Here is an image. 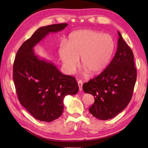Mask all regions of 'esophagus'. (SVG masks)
Masks as SVG:
<instances>
[{
    "mask_svg": "<svg viewBox=\"0 0 148 148\" xmlns=\"http://www.w3.org/2000/svg\"><path fill=\"white\" fill-rule=\"evenodd\" d=\"M77 83H78V86H79V90L80 92H81L83 90V88H82L83 87V81L81 80H79Z\"/></svg>",
    "mask_w": 148,
    "mask_h": 148,
    "instance_id": "1",
    "label": "esophagus"
}]
</instances>
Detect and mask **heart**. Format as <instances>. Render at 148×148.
<instances>
[{
	"label": "heart",
	"instance_id": "b5f03b06",
	"mask_svg": "<svg viewBox=\"0 0 148 148\" xmlns=\"http://www.w3.org/2000/svg\"><path fill=\"white\" fill-rule=\"evenodd\" d=\"M115 49L112 37L99 31L84 29L69 36L67 46H60L59 56L69 74H73L81 64L92 75L101 73L108 67Z\"/></svg>",
	"mask_w": 148,
	"mask_h": 148
}]
</instances>
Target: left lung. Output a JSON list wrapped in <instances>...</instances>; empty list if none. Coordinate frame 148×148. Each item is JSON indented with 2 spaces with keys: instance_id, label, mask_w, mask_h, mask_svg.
<instances>
[{
  "instance_id": "obj_1",
  "label": "left lung",
  "mask_w": 148,
  "mask_h": 148,
  "mask_svg": "<svg viewBox=\"0 0 148 148\" xmlns=\"http://www.w3.org/2000/svg\"><path fill=\"white\" fill-rule=\"evenodd\" d=\"M118 33L117 51L111 63L98 76L83 85L84 92L95 98L90 112L101 120L114 118L127 108L136 82L133 52Z\"/></svg>"
}]
</instances>
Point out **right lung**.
I'll return each instance as SVG.
<instances>
[{
    "label": "right lung",
    "instance_id": "add662e5",
    "mask_svg": "<svg viewBox=\"0 0 148 148\" xmlns=\"http://www.w3.org/2000/svg\"><path fill=\"white\" fill-rule=\"evenodd\" d=\"M67 23L40 27L18 50L13 81L21 104L34 118L51 122L64 111V99L79 91L76 78L63 74L51 61L40 59L34 48L50 32L62 31Z\"/></svg>",
    "mask_w": 148,
    "mask_h": 148
}]
</instances>
